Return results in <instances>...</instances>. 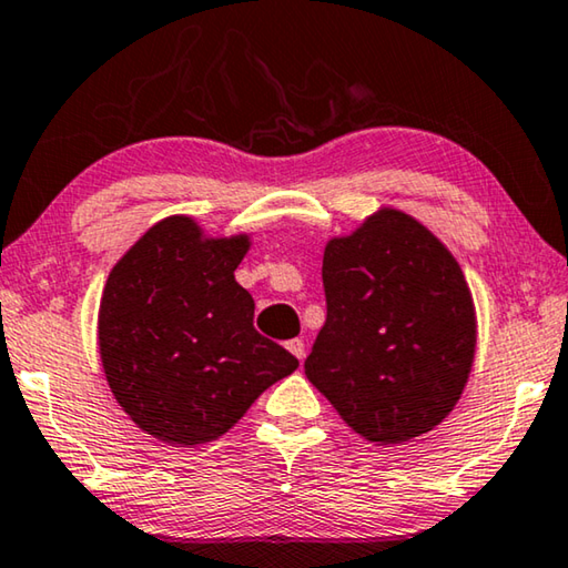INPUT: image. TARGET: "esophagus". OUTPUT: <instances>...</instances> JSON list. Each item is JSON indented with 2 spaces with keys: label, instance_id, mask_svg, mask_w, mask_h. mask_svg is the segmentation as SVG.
<instances>
[{
  "label": "esophagus",
  "instance_id": "1",
  "mask_svg": "<svg viewBox=\"0 0 568 568\" xmlns=\"http://www.w3.org/2000/svg\"><path fill=\"white\" fill-rule=\"evenodd\" d=\"M286 351H290L292 355H296L302 361V357H304V339L302 337L290 339V343H286Z\"/></svg>",
  "mask_w": 568,
  "mask_h": 568
}]
</instances>
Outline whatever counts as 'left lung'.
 Instances as JSON below:
<instances>
[{
	"mask_svg": "<svg viewBox=\"0 0 568 568\" xmlns=\"http://www.w3.org/2000/svg\"><path fill=\"white\" fill-rule=\"evenodd\" d=\"M322 286L327 320L304 361L312 386L371 442L442 424L475 361V307L455 256L386 207L327 243Z\"/></svg>",
	"mask_w": 568,
	"mask_h": 568,
	"instance_id": "left-lung-1",
	"label": "left lung"
}]
</instances>
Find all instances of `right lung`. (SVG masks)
Masks as SVG:
<instances>
[{
	"label": "right lung",
	"mask_w": 568,
	"mask_h": 568,
	"mask_svg": "<svg viewBox=\"0 0 568 568\" xmlns=\"http://www.w3.org/2000/svg\"><path fill=\"white\" fill-rule=\"evenodd\" d=\"M248 235L203 239L185 215L152 225L111 268L99 351L111 394L168 444L223 436L300 361L254 329V296L233 272Z\"/></svg>",
	"instance_id": "add662e5"
}]
</instances>
